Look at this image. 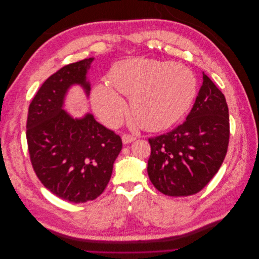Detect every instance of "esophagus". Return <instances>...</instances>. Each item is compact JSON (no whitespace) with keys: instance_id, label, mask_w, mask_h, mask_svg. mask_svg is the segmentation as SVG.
<instances>
[{"instance_id":"esophagus-1","label":"esophagus","mask_w":259,"mask_h":259,"mask_svg":"<svg viewBox=\"0 0 259 259\" xmlns=\"http://www.w3.org/2000/svg\"><path fill=\"white\" fill-rule=\"evenodd\" d=\"M135 139H136V137H135V136H131V135H126V134L122 136V142H123V144H124V145L131 144V143L134 142Z\"/></svg>"}]
</instances>
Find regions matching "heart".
Returning a JSON list of instances; mask_svg holds the SVG:
<instances>
[{
	"label": "heart",
	"mask_w": 259,
	"mask_h": 259,
	"mask_svg": "<svg viewBox=\"0 0 259 259\" xmlns=\"http://www.w3.org/2000/svg\"><path fill=\"white\" fill-rule=\"evenodd\" d=\"M110 86L97 84L92 92V105L108 126L119 125L127 106L119 95L130 98L132 114L140 127L161 131L169 127L191 106L197 79L191 70L171 61L132 58L111 68Z\"/></svg>",
	"instance_id": "obj_1"
}]
</instances>
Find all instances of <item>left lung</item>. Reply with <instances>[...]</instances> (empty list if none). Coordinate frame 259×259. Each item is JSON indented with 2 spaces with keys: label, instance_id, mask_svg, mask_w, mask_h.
<instances>
[{
  "label": "left lung",
  "instance_id": "obj_1",
  "mask_svg": "<svg viewBox=\"0 0 259 259\" xmlns=\"http://www.w3.org/2000/svg\"><path fill=\"white\" fill-rule=\"evenodd\" d=\"M148 175L169 197L198 193L222 166L229 144V111L224 94L203 72V84L186 121L149 139Z\"/></svg>",
  "mask_w": 259,
  "mask_h": 259
}]
</instances>
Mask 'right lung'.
<instances>
[{
	"instance_id": "obj_1",
	"label": "right lung",
	"mask_w": 259,
	"mask_h": 259,
	"mask_svg": "<svg viewBox=\"0 0 259 259\" xmlns=\"http://www.w3.org/2000/svg\"><path fill=\"white\" fill-rule=\"evenodd\" d=\"M94 58L62 67L46 80L31 101L27 120L30 160L46 189L72 203L95 200L111 178L122 149L120 136L85 113L73 117L65 100L74 85L89 97L88 71Z\"/></svg>"
}]
</instances>
